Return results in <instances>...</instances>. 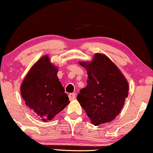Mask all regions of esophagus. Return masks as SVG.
Wrapping results in <instances>:
<instances>
[{
	"label": "esophagus",
	"instance_id": "esophagus-1",
	"mask_svg": "<svg viewBox=\"0 0 153 153\" xmlns=\"http://www.w3.org/2000/svg\"><path fill=\"white\" fill-rule=\"evenodd\" d=\"M68 97H69V100L71 101L75 100V99H76V94H69Z\"/></svg>",
	"mask_w": 153,
	"mask_h": 153
}]
</instances>
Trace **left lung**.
I'll return each instance as SVG.
<instances>
[{"mask_svg": "<svg viewBox=\"0 0 153 153\" xmlns=\"http://www.w3.org/2000/svg\"><path fill=\"white\" fill-rule=\"evenodd\" d=\"M86 69L88 85L80 90L77 100L91 123L111 122L122 111L128 96L127 79L108 56L97 53L91 61L79 62Z\"/></svg>", "mask_w": 153, "mask_h": 153, "instance_id": "1", "label": "left lung"}]
</instances>
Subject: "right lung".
I'll return each mask as SVG.
<instances>
[{
  "label": "right lung",
  "mask_w": 153,
  "mask_h": 153,
  "mask_svg": "<svg viewBox=\"0 0 153 153\" xmlns=\"http://www.w3.org/2000/svg\"><path fill=\"white\" fill-rule=\"evenodd\" d=\"M57 72L48 55H44L30 68L20 85L26 105L43 122L51 120L70 102Z\"/></svg>",
  "instance_id": "add662e5"
}]
</instances>
